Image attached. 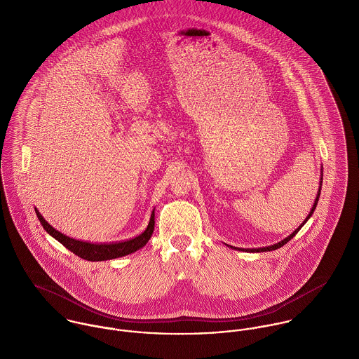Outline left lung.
Returning a JSON list of instances; mask_svg holds the SVG:
<instances>
[{"instance_id":"obj_1","label":"left lung","mask_w":359,"mask_h":359,"mask_svg":"<svg viewBox=\"0 0 359 359\" xmlns=\"http://www.w3.org/2000/svg\"><path fill=\"white\" fill-rule=\"evenodd\" d=\"M322 180H323V171H320V181H319V184H320V187H319V191H318V195H316V199H315V203L312 205V208H311V211H309V214L307 215V218H306V221L290 235V236H287L286 239H283V241H280L279 243H276V245H273V246H268V248H262V249H255V250H250V252H257V253H261V252H272V250H276V249H279V248H282L283 245H286L293 236H296V233L302 229V226L307 222L308 219H309V217L312 215V212H313V210H315V207H316V205H318V201H319V196H320V188H322Z\"/></svg>"}]
</instances>
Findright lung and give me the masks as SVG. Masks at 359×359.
Instances as JSON below:
<instances>
[{"label": "right lung", "mask_w": 359, "mask_h": 359, "mask_svg": "<svg viewBox=\"0 0 359 359\" xmlns=\"http://www.w3.org/2000/svg\"><path fill=\"white\" fill-rule=\"evenodd\" d=\"M36 214L43 225V228L51 235L52 238H55L57 242H60L66 249H69L72 253H74L76 256L81 257L84 259L88 261H104V259H111V258H117V257L127 256L131 255L137 250H140L141 248H144L148 241L151 239L154 229V210L151 214V219L149 224L147 226V229L126 242H118V243H90V242H83V241H77L73 238H69L63 233H60L59 231H56L53 226H51L44 217L40 214V211L36 208Z\"/></svg>", "instance_id": "add662e5"}]
</instances>
